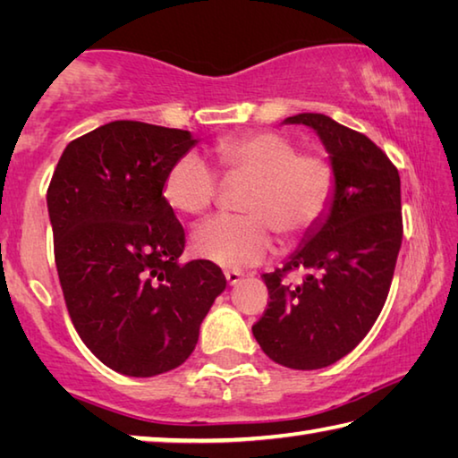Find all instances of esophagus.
<instances>
[{
    "instance_id": "1",
    "label": "esophagus",
    "mask_w": 458,
    "mask_h": 458,
    "mask_svg": "<svg viewBox=\"0 0 458 458\" xmlns=\"http://www.w3.org/2000/svg\"><path fill=\"white\" fill-rule=\"evenodd\" d=\"M224 276H226L228 284H236V283L242 281V273H238V270H226Z\"/></svg>"
}]
</instances>
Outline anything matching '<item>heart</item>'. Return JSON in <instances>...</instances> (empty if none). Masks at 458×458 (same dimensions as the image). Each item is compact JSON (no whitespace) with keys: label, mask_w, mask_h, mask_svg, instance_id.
<instances>
[{"label":"heart","mask_w":458,"mask_h":458,"mask_svg":"<svg viewBox=\"0 0 458 458\" xmlns=\"http://www.w3.org/2000/svg\"><path fill=\"white\" fill-rule=\"evenodd\" d=\"M216 153L228 175H246L240 199L244 216H214L191 232V250L222 268L259 265L273 250V231L293 238L313 228L335 191V172L321 153H299L289 137L273 131L224 139ZM218 177L199 153H185L169 167L164 198L182 214L214 204Z\"/></svg>","instance_id":"obj_1"}]
</instances>
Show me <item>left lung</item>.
I'll return each instance as SVG.
<instances>
[{
  "instance_id": "left-lung-1",
  "label": "left lung",
  "mask_w": 458,
  "mask_h": 458,
  "mask_svg": "<svg viewBox=\"0 0 458 458\" xmlns=\"http://www.w3.org/2000/svg\"><path fill=\"white\" fill-rule=\"evenodd\" d=\"M283 125L315 131L335 191L283 268L262 275L270 303L252 335L281 366L319 369L350 353L386 303L402 244L400 175L376 143L327 114L299 113ZM294 267L308 273L304 283L286 285L282 275Z\"/></svg>"
}]
</instances>
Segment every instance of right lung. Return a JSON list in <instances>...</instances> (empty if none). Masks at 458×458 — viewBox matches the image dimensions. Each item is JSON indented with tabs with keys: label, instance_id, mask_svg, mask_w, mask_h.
Listing matches in <instances>:
<instances>
[{
	"label": "right lung",
	"instance_id": "add662e5",
	"mask_svg": "<svg viewBox=\"0 0 458 458\" xmlns=\"http://www.w3.org/2000/svg\"><path fill=\"white\" fill-rule=\"evenodd\" d=\"M196 143L190 131L113 121L68 143L52 175L46 201L68 313L123 376L182 366L226 289L214 262L180 260L185 234L164 198L169 167Z\"/></svg>",
	"mask_w": 458,
	"mask_h": 458
}]
</instances>
